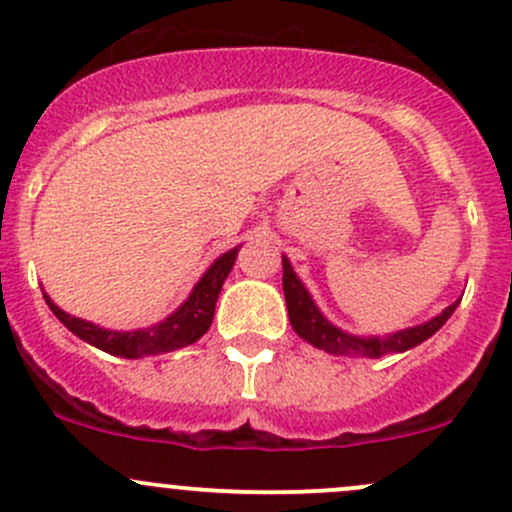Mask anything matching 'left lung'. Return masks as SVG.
I'll return each mask as SVG.
<instances>
[{"instance_id": "1", "label": "left lung", "mask_w": 512, "mask_h": 512, "mask_svg": "<svg viewBox=\"0 0 512 512\" xmlns=\"http://www.w3.org/2000/svg\"><path fill=\"white\" fill-rule=\"evenodd\" d=\"M282 287H284V299H287V311L292 328L304 338L306 343H311L314 348L331 355H351V358H383L390 353H405L410 348L419 346L422 341H427L429 336L439 331L441 326L449 321V316L454 314L456 306L461 299H456L454 304L446 306L439 316L424 321V324L405 328V331L390 333V336H353V333L341 331L338 326H333L319 311V306L314 304L311 294L306 292V287L301 284V279L294 272V267L289 265L287 257H282Z\"/></svg>"}]
</instances>
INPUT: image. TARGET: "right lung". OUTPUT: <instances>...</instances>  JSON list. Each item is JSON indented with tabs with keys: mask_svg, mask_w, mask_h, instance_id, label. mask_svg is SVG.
<instances>
[{
	"mask_svg": "<svg viewBox=\"0 0 512 512\" xmlns=\"http://www.w3.org/2000/svg\"><path fill=\"white\" fill-rule=\"evenodd\" d=\"M240 247L223 252L218 260L208 267L206 274L198 279V284L193 287V292L188 294V299L171 316H166L161 324H154L149 328H137V331H110V328H102L90 324V321L75 319V316L66 314L61 306H56L43 292L48 309L56 314V319L61 321L68 331H73L75 336L83 338L90 346L100 348V351L110 355H120V358H144V355H159L176 351V348H184L196 343L203 333L208 331L213 324L215 314V301H218L220 289H223L225 277L235 265V257H238Z\"/></svg>",
	"mask_w": 512,
	"mask_h": 512,
	"instance_id": "add662e5",
	"label": "right lung"
}]
</instances>
